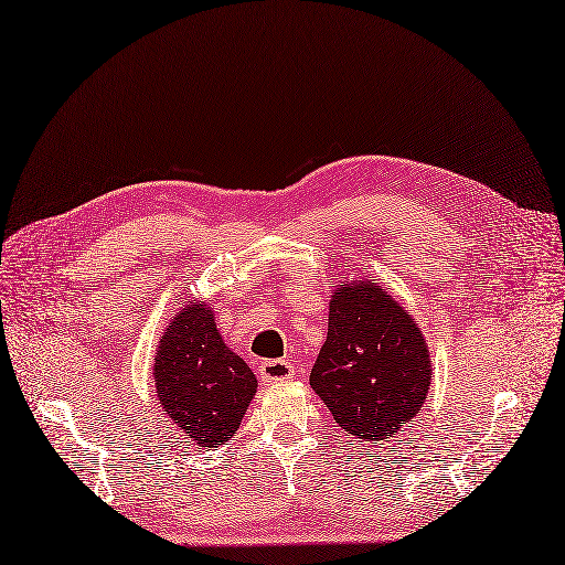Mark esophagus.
Wrapping results in <instances>:
<instances>
[{"label": "esophagus", "instance_id": "1", "mask_svg": "<svg viewBox=\"0 0 565 565\" xmlns=\"http://www.w3.org/2000/svg\"><path fill=\"white\" fill-rule=\"evenodd\" d=\"M260 372V380L267 384H275V382H286L294 377V365L284 359H275V361H263L258 365Z\"/></svg>", "mask_w": 565, "mask_h": 565}]
</instances>
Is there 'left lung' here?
<instances>
[{
    "label": "left lung",
    "instance_id": "1",
    "mask_svg": "<svg viewBox=\"0 0 565 565\" xmlns=\"http://www.w3.org/2000/svg\"><path fill=\"white\" fill-rule=\"evenodd\" d=\"M309 384L340 428L386 443L426 403L430 353L409 311L374 279L340 284Z\"/></svg>",
    "mask_w": 565,
    "mask_h": 565
}]
</instances>
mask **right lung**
I'll use <instances>...</instances> for the list:
<instances>
[{
	"mask_svg": "<svg viewBox=\"0 0 565 565\" xmlns=\"http://www.w3.org/2000/svg\"><path fill=\"white\" fill-rule=\"evenodd\" d=\"M153 377L162 412L204 449L227 443L258 388L256 374L225 347L202 302L174 315L153 359Z\"/></svg>",
	"mask_w": 565,
	"mask_h": 565,
	"instance_id": "1",
	"label": "right lung"
}]
</instances>
